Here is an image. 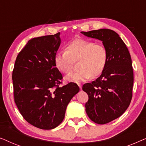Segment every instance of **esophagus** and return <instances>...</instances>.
<instances>
[{
  "label": "esophagus",
  "instance_id": "esophagus-1",
  "mask_svg": "<svg viewBox=\"0 0 146 146\" xmlns=\"http://www.w3.org/2000/svg\"><path fill=\"white\" fill-rule=\"evenodd\" d=\"M78 86H79V88H80V89H82V86H81L80 84H78Z\"/></svg>",
  "mask_w": 146,
  "mask_h": 146
}]
</instances>
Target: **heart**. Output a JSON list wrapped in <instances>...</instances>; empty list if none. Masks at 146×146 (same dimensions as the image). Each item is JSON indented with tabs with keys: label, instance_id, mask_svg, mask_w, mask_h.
<instances>
[{
	"label": "heart",
	"instance_id": "heart-1",
	"mask_svg": "<svg viewBox=\"0 0 146 146\" xmlns=\"http://www.w3.org/2000/svg\"><path fill=\"white\" fill-rule=\"evenodd\" d=\"M108 61V50L104 46L85 39H76L68 44L65 51L58 52L54 56V64L62 73L68 74L78 62L77 70L66 77L70 82L80 83L90 77L100 74Z\"/></svg>",
	"mask_w": 146,
	"mask_h": 146
}]
</instances>
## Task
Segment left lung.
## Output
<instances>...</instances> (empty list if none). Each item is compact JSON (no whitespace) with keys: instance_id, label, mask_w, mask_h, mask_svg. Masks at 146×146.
Returning a JSON list of instances; mask_svg holds the SVG:
<instances>
[{"instance_id":"obj_1","label":"left lung","mask_w":146,"mask_h":146,"mask_svg":"<svg viewBox=\"0 0 146 146\" xmlns=\"http://www.w3.org/2000/svg\"><path fill=\"white\" fill-rule=\"evenodd\" d=\"M81 33L102 41L108 50V61L102 74L82 86L88 95L85 105L88 116L94 122L105 124L122 115L130 104L133 84L131 56L126 45L112 30Z\"/></svg>"}]
</instances>
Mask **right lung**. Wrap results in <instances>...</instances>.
<instances>
[{
	"instance_id": "add662e5",
	"label": "right lung",
	"mask_w": 146,
	"mask_h": 146,
	"mask_svg": "<svg viewBox=\"0 0 146 146\" xmlns=\"http://www.w3.org/2000/svg\"><path fill=\"white\" fill-rule=\"evenodd\" d=\"M60 42V33L30 40L13 71L16 105L26 121L42 129L60 124L68 104L80 90L74 82L61 86L62 75L54 64Z\"/></svg>"
}]
</instances>
